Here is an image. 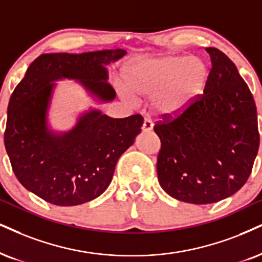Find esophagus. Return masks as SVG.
<instances>
[{
    "mask_svg": "<svg viewBox=\"0 0 262 262\" xmlns=\"http://www.w3.org/2000/svg\"><path fill=\"white\" fill-rule=\"evenodd\" d=\"M153 130V122L149 119H144L143 125H142V131L143 132H150Z\"/></svg>",
    "mask_w": 262,
    "mask_h": 262,
    "instance_id": "esophagus-1",
    "label": "esophagus"
}]
</instances>
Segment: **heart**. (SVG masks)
Wrapping results in <instances>:
<instances>
[{
    "label": "heart",
    "instance_id": "heart-1",
    "mask_svg": "<svg viewBox=\"0 0 262 262\" xmlns=\"http://www.w3.org/2000/svg\"><path fill=\"white\" fill-rule=\"evenodd\" d=\"M209 79V66L198 57L143 58L130 64L124 72V83L128 91L138 97H156V112L171 118L182 115L199 101ZM132 95L122 92L126 101L136 103L137 98Z\"/></svg>",
    "mask_w": 262,
    "mask_h": 262
}]
</instances>
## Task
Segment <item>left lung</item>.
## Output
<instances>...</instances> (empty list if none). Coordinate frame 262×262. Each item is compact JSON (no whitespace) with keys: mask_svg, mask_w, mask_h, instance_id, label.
Returning a JSON list of instances; mask_svg holds the SVG:
<instances>
[{"mask_svg":"<svg viewBox=\"0 0 262 262\" xmlns=\"http://www.w3.org/2000/svg\"><path fill=\"white\" fill-rule=\"evenodd\" d=\"M205 50L212 67L204 95L172 121L154 126L161 142L157 163L161 188L190 204H211L238 192L260 143L249 87L224 52Z\"/></svg>","mask_w":262,"mask_h":262,"instance_id":"8db88e82","label":"left lung"}]
</instances>
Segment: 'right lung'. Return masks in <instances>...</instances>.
<instances>
[{
	"instance_id": "right-lung-1",
	"label": "right lung",
	"mask_w": 262,
	"mask_h": 262,
	"mask_svg": "<svg viewBox=\"0 0 262 262\" xmlns=\"http://www.w3.org/2000/svg\"><path fill=\"white\" fill-rule=\"evenodd\" d=\"M124 50L41 54L9 99L5 146L13 172L28 190L59 206L91 202L111 185L115 165L141 132L140 114L113 119L89 109L68 131H54L48 111L57 83L75 80L98 103L112 102L106 66Z\"/></svg>"
}]
</instances>
